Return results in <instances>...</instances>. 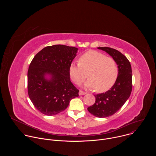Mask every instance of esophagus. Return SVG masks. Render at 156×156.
I'll return each mask as SVG.
<instances>
[{
    "label": "esophagus",
    "instance_id": "1",
    "mask_svg": "<svg viewBox=\"0 0 156 156\" xmlns=\"http://www.w3.org/2000/svg\"><path fill=\"white\" fill-rule=\"evenodd\" d=\"M86 94V93L83 92V91H79V95H80V96H83V95H84V94Z\"/></svg>",
    "mask_w": 156,
    "mask_h": 156
}]
</instances>
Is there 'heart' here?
<instances>
[{"label": "heart", "instance_id": "obj_1", "mask_svg": "<svg viewBox=\"0 0 156 156\" xmlns=\"http://www.w3.org/2000/svg\"><path fill=\"white\" fill-rule=\"evenodd\" d=\"M79 62L69 66L70 77L76 84H81L87 76L85 86L103 93L115 84L119 70L114 58L98 51H88L80 57Z\"/></svg>", "mask_w": 156, "mask_h": 156}]
</instances>
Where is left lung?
Returning <instances> with one entry per match:
<instances>
[{"label": "left lung", "instance_id": "8db88e82", "mask_svg": "<svg viewBox=\"0 0 156 156\" xmlns=\"http://www.w3.org/2000/svg\"><path fill=\"white\" fill-rule=\"evenodd\" d=\"M98 49L108 54L115 61L119 69L117 79L105 93L94 95L95 103L87 108L89 112L99 118L114 115L129 98L132 90V72L129 60L116 49L101 47Z\"/></svg>", "mask_w": 156, "mask_h": 156}]
</instances>
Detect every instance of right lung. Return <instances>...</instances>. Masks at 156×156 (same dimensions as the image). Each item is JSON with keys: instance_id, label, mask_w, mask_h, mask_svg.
<instances>
[{"instance_id": "1", "label": "right lung", "mask_w": 156, "mask_h": 156, "mask_svg": "<svg viewBox=\"0 0 156 156\" xmlns=\"http://www.w3.org/2000/svg\"><path fill=\"white\" fill-rule=\"evenodd\" d=\"M78 49L65 45L48 46L31 61L28 72V92L34 107L52 116L65 110L79 90L70 81L69 66Z\"/></svg>"}]
</instances>
